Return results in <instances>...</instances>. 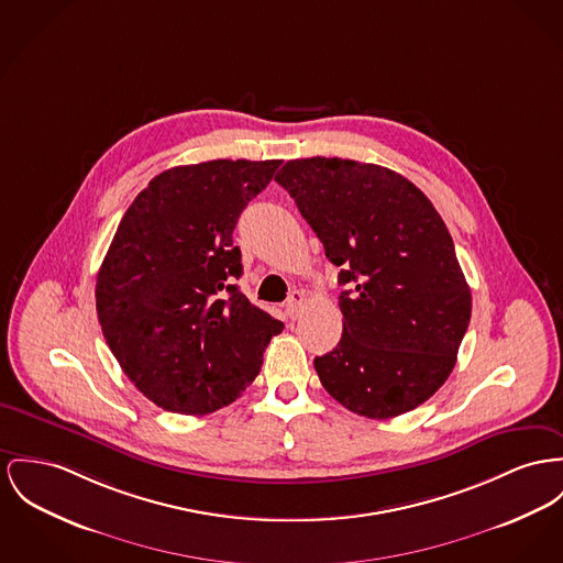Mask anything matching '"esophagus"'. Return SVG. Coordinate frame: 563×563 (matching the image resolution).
<instances>
[{
    "label": "esophagus",
    "instance_id": "obj_1",
    "mask_svg": "<svg viewBox=\"0 0 563 563\" xmlns=\"http://www.w3.org/2000/svg\"><path fill=\"white\" fill-rule=\"evenodd\" d=\"M302 305H305V295L300 290H292L290 297L286 300V316L292 318V320L299 318Z\"/></svg>",
    "mask_w": 563,
    "mask_h": 563
}]
</instances>
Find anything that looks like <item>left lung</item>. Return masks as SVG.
<instances>
[{"instance_id": "left-lung-1", "label": "left lung", "mask_w": 563, "mask_h": 563, "mask_svg": "<svg viewBox=\"0 0 563 563\" xmlns=\"http://www.w3.org/2000/svg\"><path fill=\"white\" fill-rule=\"evenodd\" d=\"M275 181L347 288L341 341L313 361L322 386L367 418L418 408L449 379L472 316L444 220L412 181L377 164L290 159Z\"/></svg>"}]
</instances>
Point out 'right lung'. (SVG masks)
Here are the masks:
<instances>
[{
  "mask_svg": "<svg viewBox=\"0 0 563 563\" xmlns=\"http://www.w3.org/2000/svg\"><path fill=\"white\" fill-rule=\"evenodd\" d=\"M279 159L175 166L143 189L121 222L96 284L111 352L134 386L168 412L232 404L261 374L284 324L236 288L232 230Z\"/></svg>",
  "mask_w": 563,
  "mask_h": 563,
  "instance_id": "right-lung-1",
  "label": "right lung"
}]
</instances>
